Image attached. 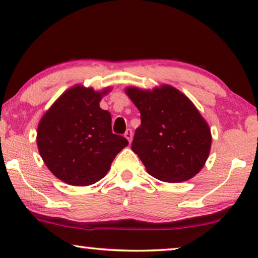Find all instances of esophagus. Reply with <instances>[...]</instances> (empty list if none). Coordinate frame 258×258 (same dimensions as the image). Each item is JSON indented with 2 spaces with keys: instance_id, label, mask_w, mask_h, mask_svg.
<instances>
[{
  "instance_id": "34e87169",
  "label": "esophagus",
  "mask_w": 258,
  "mask_h": 258,
  "mask_svg": "<svg viewBox=\"0 0 258 258\" xmlns=\"http://www.w3.org/2000/svg\"><path fill=\"white\" fill-rule=\"evenodd\" d=\"M124 137L129 141V143L132 142V140H133V130L132 129H126V132L124 133Z\"/></svg>"
}]
</instances>
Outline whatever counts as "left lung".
Segmentation results:
<instances>
[{"mask_svg":"<svg viewBox=\"0 0 258 258\" xmlns=\"http://www.w3.org/2000/svg\"><path fill=\"white\" fill-rule=\"evenodd\" d=\"M141 112L132 149L148 174L163 182H183L199 174L208 160L211 133L191 101L163 84L153 90L125 89Z\"/></svg>","mask_w":258,"mask_h":258,"instance_id":"1","label":"left lung"}]
</instances>
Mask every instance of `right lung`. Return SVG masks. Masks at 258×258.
<instances>
[{"mask_svg":"<svg viewBox=\"0 0 258 258\" xmlns=\"http://www.w3.org/2000/svg\"><path fill=\"white\" fill-rule=\"evenodd\" d=\"M110 88L95 91L76 84L42 116L37 148L49 170L70 185L86 186L103 178L128 141L111 132V115L100 108Z\"/></svg>","mask_w":258,"mask_h":258,"instance_id":"obj_1","label":"right lung"}]
</instances>
